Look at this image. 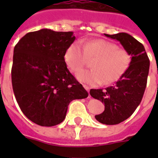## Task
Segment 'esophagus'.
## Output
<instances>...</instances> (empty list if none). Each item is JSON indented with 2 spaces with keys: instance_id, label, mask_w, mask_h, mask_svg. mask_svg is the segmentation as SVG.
I'll return each instance as SVG.
<instances>
[{
  "instance_id": "esophagus-1",
  "label": "esophagus",
  "mask_w": 158,
  "mask_h": 158,
  "mask_svg": "<svg viewBox=\"0 0 158 158\" xmlns=\"http://www.w3.org/2000/svg\"><path fill=\"white\" fill-rule=\"evenodd\" d=\"M83 86H84V88H85V89L86 90H87L88 93H89V86H87V85H84Z\"/></svg>"
}]
</instances>
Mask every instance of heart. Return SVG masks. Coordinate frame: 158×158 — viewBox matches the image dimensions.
<instances>
[{
	"mask_svg": "<svg viewBox=\"0 0 158 158\" xmlns=\"http://www.w3.org/2000/svg\"><path fill=\"white\" fill-rule=\"evenodd\" d=\"M73 42L65 53L67 65L73 73H77L88 60L93 59L92 69L78 73L77 77L84 83L96 85H111L118 81L131 64V54L127 50L105 40Z\"/></svg>",
	"mask_w": 158,
	"mask_h": 158,
	"instance_id": "obj_1",
	"label": "heart"
}]
</instances>
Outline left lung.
<instances>
[{
    "mask_svg": "<svg viewBox=\"0 0 158 158\" xmlns=\"http://www.w3.org/2000/svg\"><path fill=\"white\" fill-rule=\"evenodd\" d=\"M104 35L120 42L131 55L129 68L114 85L90 90V95L105 107L104 112L95 116L96 120L106 125H115L129 118L140 104L147 84L150 60L143 45L131 35L122 32Z\"/></svg>",
    "mask_w": 158,
    "mask_h": 158,
    "instance_id": "8db88e82",
    "label": "left lung"
}]
</instances>
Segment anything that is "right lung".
<instances>
[{"mask_svg": "<svg viewBox=\"0 0 158 158\" xmlns=\"http://www.w3.org/2000/svg\"><path fill=\"white\" fill-rule=\"evenodd\" d=\"M72 31L28 32L14 47L12 84L22 112L35 123L52 127L65 119L72 100L89 93L67 69L65 53Z\"/></svg>", "mask_w": 158, "mask_h": 158, "instance_id": "add662e5", "label": "right lung"}]
</instances>
